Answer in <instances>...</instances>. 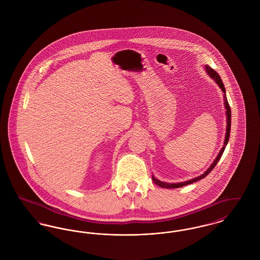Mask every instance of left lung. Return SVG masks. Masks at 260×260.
<instances>
[{
	"label": "left lung",
	"mask_w": 260,
	"mask_h": 260,
	"mask_svg": "<svg viewBox=\"0 0 260 260\" xmlns=\"http://www.w3.org/2000/svg\"><path fill=\"white\" fill-rule=\"evenodd\" d=\"M205 70H206V72L208 73V75H209V76H210V77H211V78L216 82V84H218L220 89H221V90L223 91V93H224V104H225L226 115H227V128H226V135H225L224 145H223V147H222L221 150L219 151L218 155L216 156V158L214 159V161H213L212 164L208 167V169L205 171V173H204V174H202V175H201V176H199V177L193 178V179H191V180L185 181V182H181V183L171 184V183H165V182H161V181H159V180H157L156 178H154L152 176V181H153V183H154L155 185H157V186L161 187V188H165V189H176V188H181V187H184V186H186V185H189V184H191V183H194V182H197V181H199V180H201V179H203V178L206 177V176L211 172V170L215 167V165L217 164V162H218L219 159L221 158V156H222V154H223V152H224V150H225V148H226V146H227V144H228V141H229V138H230V132H231V109H230V106H229L228 101H227V98H226L225 87H224V84L222 82V80H221V78H220L218 73H217L214 69H211L209 66H205Z\"/></svg>",
	"instance_id": "8db88e82"
}]
</instances>
